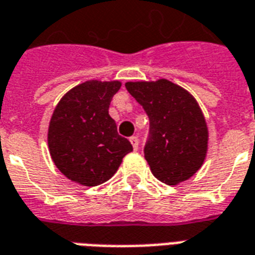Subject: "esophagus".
Listing matches in <instances>:
<instances>
[{
	"label": "esophagus",
	"instance_id": "1",
	"mask_svg": "<svg viewBox=\"0 0 255 255\" xmlns=\"http://www.w3.org/2000/svg\"><path fill=\"white\" fill-rule=\"evenodd\" d=\"M129 142L132 144L133 150H137V147H139V140H137L136 136H131L129 137Z\"/></svg>",
	"mask_w": 255,
	"mask_h": 255
}]
</instances>
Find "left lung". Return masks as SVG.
Here are the masks:
<instances>
[{"instance_id":"1","label":"left lung","mask_w":255,"mask_h":255,"mask_svg":"<svg viewBox=\"0 0 255 255\" xmlns=\"http://www.w3.org/2000/svg\"><path fill=\"white\" fill-rule=\"evenodd\" d=\"M126 88L150 119L144 158L154 177L166 185L189 180L208 151V127L199 103L165 78L127 82Z\"/></svg>"}]
</instances>
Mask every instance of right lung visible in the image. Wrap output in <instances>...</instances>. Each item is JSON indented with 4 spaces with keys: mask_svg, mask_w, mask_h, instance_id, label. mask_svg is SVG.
I'll return each mask as SVG.
<instances>
[{
    "mask_svg": "<svg viewBox=\"0 0 255 255\" xmlns=\"http://www.w3.org/2000/svg\"><path fill=\"white\" fill-rule=\"evenodd\" d=\"M120 81H85L60 99L51 116L47 142L58 170L84 186L108 181L132 151L109 116Z\"/></svg>",
    "mask_w": 255,
    "mask_h": 255,
    "instance_id": "obj_1",
    "label": "right lung"
}]
</instances>
